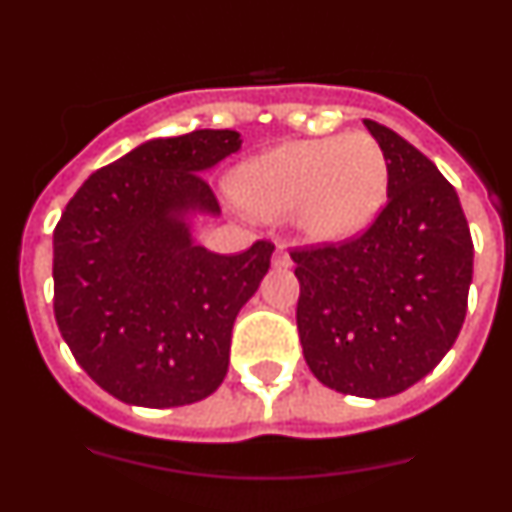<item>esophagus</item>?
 <instances>
[{
    "label": "esophagus",
    "mask_w": 512,
    "mask_h": 512,
    "mask_svg": "<svg viewBox=\"0 0 512 512\" xmlns=\"http://www.w3.org/2000/svg\"><path fill=\"white\" fill-rule=\"evenodd\" d=\"M272 265L280 267V270H282V267H289V265H292V257H289V252H287L285 247H282V245H277L275 255H272Z\"/></svg>",
    "instance_id": "1"
}]
</instances>
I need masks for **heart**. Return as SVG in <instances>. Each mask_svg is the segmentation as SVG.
I'll return each instance as SVG.
<instances>
[{
  "mask_svg": "<svg viewBox=\"0 0 512 512\" xmlns=\"http://www.w3.org/2000/svg\"><path fill=\"white\" fill-rule=\"evenodd\" d=\"M232 185L255 213H292L312 240H347L379 215L389 193V160L364 131L307 138L247 160Z\"/></svg>",
  "mask_w": 512,
  "mask_h": 512,
  "instance_id": "obj_1",
  "label": "heart"
}]
</instances>
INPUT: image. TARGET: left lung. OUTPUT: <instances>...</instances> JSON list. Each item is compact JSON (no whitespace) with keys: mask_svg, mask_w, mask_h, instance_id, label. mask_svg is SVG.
Wrapping results in <instances>:
<instances>
[{"mask_svg":"<svg viewBox=\"0 0 512 512\" xmlns=\"http://www.w3.org/2000/svg\"><path fill=\"white\" fill-rule=\"evenodd\" d=\"M364 126L389 160V200L344 242L289 250L304 359L324 386L384 399L436 369L463 327L473 240L456 188L391 128Z\"/></svg>","mask_w":512,"mask_h":512,"instance_id":"left-lung-1","label":"left lung"}]
</instances>
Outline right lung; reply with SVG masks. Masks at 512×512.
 Segmentation results:
<instances>
[{"label":"right lung","instance_id":"obj_1","mask_svg":"<svg viewBox=\"0 0 512 512\" xmlns=\"http://www.w3.org/2000/svg\"><path fill=\"white\" fill-rule=\"evenodd\" d=\"M240 148L235 131L133 148L89 175L54 227V317L81 369L148 409L195 404L223 384L232 324L275 245L215 255L180 215L220 213L203 170Z\"/></svg>","mask_w":512,"mask_h":512}]
</instances>
